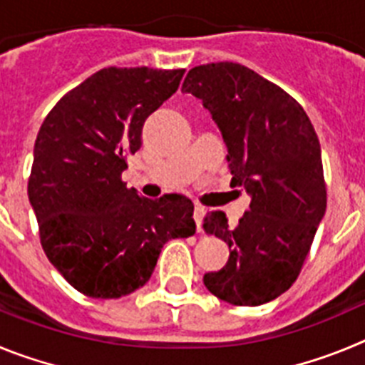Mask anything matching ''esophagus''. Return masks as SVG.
<instances>
[{
  "instance_id": "34e87169",
  "label": "esophagus",
  "mask_w": 365,
  "mask_h": 365,
  "mask_svg": "<svg viewBox=\"0 0 365 365\" xmlns=\"http://www.w3.org/2000/svg\"><path fill=\"white\" fill-rule=\"evenodd\" d=\"M202 215H205V208L201 205L193 206V219H195V225H197V232H201Z\"/></svg>"
}]
</instances>
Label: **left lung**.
I'll use <instances>...</instances> for the list:
<instances>
[{
    "mask_svg": "<svg viewBox=\"0 0 365 365\" xmlns=\"http://www.w3.org/2000/svg\"><path fill=\"white\" fill-rule=\"evenodd\" d=\"M182 91L202 102L227 144L232 185L250 195L235 228L210 212L202 228L228 245L227 265L206 272L222 302L256 307L291 289L325 215L322 150L302 106L252 69L234 62L188 71Z\"/></svg>",
    "mask_w": 365,
    "mask_h": 365,
    "instance_id": "obj_1",
    "label": "left lung"
}]
</instances>
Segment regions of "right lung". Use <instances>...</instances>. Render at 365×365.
<instances>
[{"instance_id":"obj_1","label":"right lung","mask_w":365,"mask_h":365,"mask_svg":"<svg viewBox=\"0 0 365 365\" xmlns=\"http://www.w3.org/2000/svg\"><path fill=\"white\" fill-rule=\"evenodd\" d=\"M185 69L108 67L47 115L34 144L29 201L45 254L91 298H122L146 285L164 243L195 234L193 202L125 188V157L143 125L179 87Z\"/></svg>"}]
</instances>
